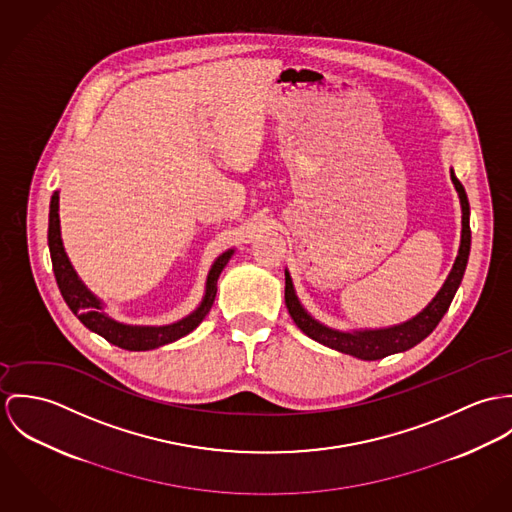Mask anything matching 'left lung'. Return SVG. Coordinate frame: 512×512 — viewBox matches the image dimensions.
Listing matches in <instances>:
<instances>
[{"instance_id":"8db88e82","label":"left lung","mask_w":512,"mask_h":512,"mask_svg":"<svg viewBox=\"0 0 512 512\" xmlns=\"http://www.w3.org/2000/svg\"><path fill=\"white\" fill-rule=\"evenodd\" d=\"M452 180H454L455 190L459 194L461 200V212H463V229H461V245H459V253L455 259L454 269L450 273V277L446 279V283L442 286V290L436 294V298L412 320L393 326V328H385V330H365V332H338L332 328L322 326L320 322H316L314 318L308 316V312L300 306L290 275L284 271V302L288 308L290 318L294 320V324L312 340L320 341L332 349H338L341 353L365 359V361H375V359H383L391 353L398 351H406L410 347H414L416 343L428 338L434 328L440 324V320L444 318V314L448 312L452 300H454L455 290L463 279L465 267H467V259H469V249H471V229H469V200L465 194V188L461 186V182L457 180L454 172H452Z\"/></svg>"}]
</instances>
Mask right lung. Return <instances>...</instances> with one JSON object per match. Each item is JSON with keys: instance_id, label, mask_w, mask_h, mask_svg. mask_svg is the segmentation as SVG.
I'll return each mask as SVG.
<instances>
[{"instance_id": "right-lung-1", "label": "right lung", "mask_w": 512, "mask_h": 512, "mask_svg": "<svg viewBox=\"0 0 512 512\" xmlns=\"http://www.w3.org/2000/svg\"><path fill=\"white\" fill-rule=\"evenodd\" d=\"M49 251H51V261H53V271H55V279H57L58 290L64 298V302L68 304V308L72 310V314L92 332L100 334L104 340L114 343L121 349H129V351H145V349H155L159 345L171 343L178 340L186 334H190L210 312L214 300H216V284L218 277L224 271V267L228 265L231 251L224 253L222 257H218V261L214 263L210 275H208V283H206V296L200 304V308L196 312H192L190 316H186L184 320L171 324V326H161V328H141V326H125L114 322L112 318H108L102 312L100 302L96 300V296L80 283L78 275L74 273L62 241H60V226H58V192L53 194L51 198V210H49Z\"/></svg>"}]
</instances>
